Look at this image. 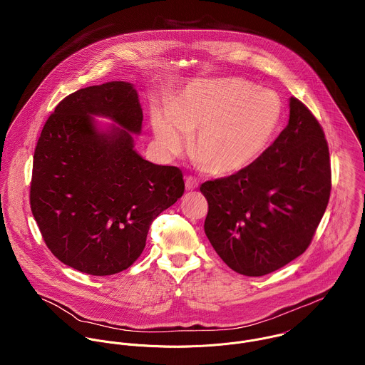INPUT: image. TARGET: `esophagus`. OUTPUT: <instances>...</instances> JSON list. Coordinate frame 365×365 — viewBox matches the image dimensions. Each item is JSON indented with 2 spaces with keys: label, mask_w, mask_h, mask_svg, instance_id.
<instances>
[{
  "label": "esophagus",
  "mask_w": 365,
  "mask_h": 365,
  "mask_svg": "<svg viewBox=\"0 0 365 365\" xmlns=\"http://www.w3.org/2000/svg\"><path fill=\"white\" fill-rule=\"evenodd\" d=\"M185 187H187V190H195V188L198 187L197 178L192 177V175H188V177L185 178Z\"/></svg>",
  "instance_id": "34e87169"
}]
</instances>
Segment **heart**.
<instances>
[{
	"label": "heart",
	"mask_w": 365,
	"mask_h": 365,
	"mask_svg": "<svg viewBox=\"0 0 365 365\" xmlns=\"http://www.w3.org/2000/svg\"><path fill=\"white\" fill-rule=\"evenodd\" d=\"M153 108L152 129L160 150L190 153L213 175L235 174L260 156L282 115L278 96L239 78L195 80Z\"/></svg>",
	"instance_id": "b5f03b06"
}]
</instances>
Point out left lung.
I'll use <instances>...</instances> for the list:
<instances>
[{
    "label": "left lung",
    "instance_id": "left-lung-1",
    "mask_svg": "<svg viewBox=\"0 0 365 365\" xmlns=\"http://www.w3.org/2000/svg\"><path fill=\"white\" fill-rule=\"evenodd\" d=\"M205 235L233 271L261 277L311 245L331 190L329 146L309 108L289 100V122L246 168L205 181Z\"/></svg>",
    "mask_w": 365,
    "mask_h": 365
}]
</instances>
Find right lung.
<instances>
[{
    "instance_id": "right-lung-1",
    "label": "right lung",
    "mask_w": 365,
    "mask_h": 365,
    "mask_svg": "<svg viewBox=\"0 0 365 365\" xmlns=\"http://www.w3.org/2000/svg\"><path fill=\"white\" fill-rule=\"evenodd\" d=\"M91 114L125 130L100 133ZM143 112L130 83L81 88L56 105L39 136L29 201L56 259L90 275H112L142 255L152 222L184 194L182 173L133 150Z\"/></svg>"
}]
</instances>
